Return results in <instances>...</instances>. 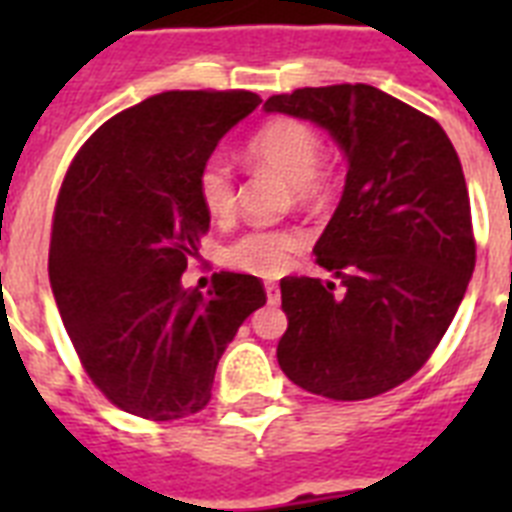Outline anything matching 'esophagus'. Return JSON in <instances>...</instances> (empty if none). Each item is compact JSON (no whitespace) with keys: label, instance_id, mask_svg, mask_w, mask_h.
Wrapping results in <instances>:
<instances>
[{"label":"esophagus","instance_id":"34e87169","mask_svg":"<svg viewBox=\"0 0 512 512\" xmlns=\"http://www.w3.org/2000/svg\"><path fill=\"white\" fill-rule=\"evenodd\" d=\"M265 295L268 303H279V284H265Z\"/></svg>","mask_w":512,"mask_h":512}]
</instances>
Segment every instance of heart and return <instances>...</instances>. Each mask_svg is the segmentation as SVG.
Returning <instances> with one entry per match:
<instances>
[{"label":"heart","mask_w":512,"mask_h":512,"mask_svg":"<svg viewBox=\"0 0 512 512\" xmlns=\"http://www.w3.org/2000/svg\"><path fill=\"white\" fill-rule=\"evenodd\" d=\"M247 162L287 180L297 204H316L327 196L329 172L321 167V140L308 124L297 119H273L247 143ZM199 199L207 215L223 223L236 209V177L225 159L212 156L199 170ZM305 247V233L297 228H255L228 244L225 265L252 276H281Z\"/></svg>","instance_id":"1"}]
</instances>
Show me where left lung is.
<instances>
[{
    "label": "left lung",
    "instance_id": "1",
    "mask_svg": "<svg viewBox=\"0 0 512 512\" xmlns=\"http://www.w3.org/2000/svg\"><path fill=\"white\" fill-rule=\"evenodd\" d=\"M263 108L327 130L348 162L340 204L313 247L342 289L281 279L289 327L279 366L316 396H380L428 361L476 268L460 156L436 119L369 84L303 87Z\"/></svg>",
    "mask_w": 512,
    "mask_h": 512
}]
</instances>
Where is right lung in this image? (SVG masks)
Here are the masks:
<instances>
[{
  "label": "right lung",
  "mask_w": 512,
  "mask_h": 512,
  "mask_svg": "<svg viewBox=\"0 0 512 512\" xmlns=\"http://www.w3.org/2000/svg\"><path fill=\"white\" fill-rule=\"evenodd\" d=\"M255 92H162L108 119L60 185L50 284L90 380L143 420H180L209 404L217 361L265 289L249 273L183 287L209 215L199 170Z\"/></svg>",
  "instance_id": "obj_1"
}]
</instances>
